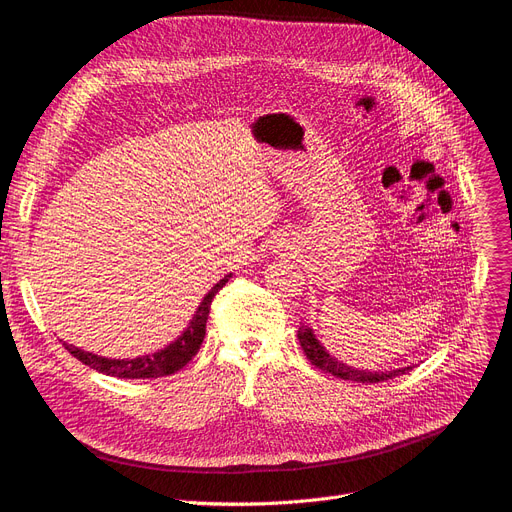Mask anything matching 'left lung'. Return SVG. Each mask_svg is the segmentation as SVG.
Returning <instances> with one entry per match:
<instances>
[{"label":"left lung","instance_id":"left-lung-1","mask_svg":"<svg viewBox=\"0 0 512 512\" xmlns=\"http://www.w3.org/2000/svg\"><path fill=\"white\" fill-rule=\"evenodd\" d=\"M298 340H300V346L302 351L306 355V359H309L315 367H319L321 372L325 374H332L336 378H342V380H353V382H384L388 378H395L399 374H405L407 370H412V367H401V370H391V372H365V370H355V367L346 365L342 361H338L336 357H332L330 353H327L321 342L315 338L311 327L306 325H300L298 327Z\"/></svg>","mask_w":512,"mask_h":512}]
</instances>
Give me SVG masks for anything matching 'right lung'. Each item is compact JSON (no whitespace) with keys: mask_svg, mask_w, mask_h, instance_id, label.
Wrapping results in <instances>:
<instances>
[{"mask_svg":"<svg viewBox=\"0 0 512 512\" xmlns=\"http://www.w3.org/2000/svg\"><path fill=\"white\" fill-rule=\"evenodd\" d=\"M231 279V273L224 275L214 288L203 296V300L199 302L197 311L193 315V319L189 321L187 330L182 332L174 342H170L166 349H161L153 355H142L136 359H109V357H100L88 351H81L73 344H65V349L79 359L81 363L90 365L92 370L107 374V376H115V378H161V376H170L178 370H182L199 351V346L203 342V336H206V323H208V315H210V304L214 300V296L227 285V281Z\"/></svg>","mask_w":512,"mask_h":512,"instance_id":"1","label":"right lung"}]
</instances>
